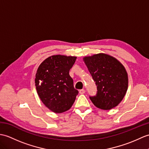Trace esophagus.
<instances>
[{"label": "esophagus", "mask_w": 149, "mask_h": 149, "mask_svg": "<svg viewBox=\"0 0 149 149\" xmlns=\"http://www.w3.org/2000/svg\"><path fill=\"white\" fill-rule=\"evenodd\" d=\"M85 92H86V91H85V89H81V90H79V93H80L81 95L84 94Z\"/></svg>", "instance_id": "esophagus-1"}]
</instances>
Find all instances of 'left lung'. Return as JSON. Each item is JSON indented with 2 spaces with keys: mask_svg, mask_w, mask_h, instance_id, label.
I'll return each instance as SVG.
<instances>
[{
  "mask_svg": "<svg viewBox=\"0 0 149 149\" xmlns=\"http://www.w3.org/2000/svg\"><path fill=\"white\" fill-rule=\"evenodd\" d=\"M97 91L89 98L96 107L110 110L122 101L127 89L128 78L123 65L115 58L100 53L84 58Z\"/></svg>",
  "mask_w": 149,
  "mask_h": 149,
  "instance_id": "8db88e82",
  "label": "left lung"
}]
</instances>
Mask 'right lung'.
Instances as JSON below:
<instances>
[{"label": "right lung", "mask_w": 149, "mask_h": 149, "mask_svg": "<svg viewBox=\"0 0 149 149\" xmlns=\"http://www.w3.org/2000/svg\"><path fill=\"white\" fill-rule=\"evenodd\" d=\"M76 58L54 55L46 59L37 69L35 80L37 93L44 104L54 113L70 109L79 93L69 75Z\"/></svg>", "instance_id": "1"}]
</instances>
